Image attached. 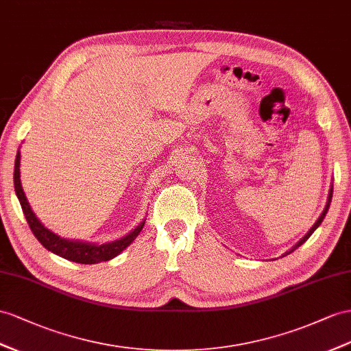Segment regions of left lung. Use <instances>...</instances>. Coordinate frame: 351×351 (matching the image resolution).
I'll list each match as a JSON object with an SVG mask.
<instances>
[{"instance_id":"left-lung-1","label":"left lung","mask_w":351,"mask_h":351,"mask_svg":"<svg viewBox=\"0 0 351 351\" xmlns=\"http://www.w3.org/2000/svg\"><path fill=\"white\" fill-rule=\"evenodd\" d=\"M330 200H332V188H330V193H329V197H328V204H326V208H325V210H323L322 212V215H320V218L316 221V223H314V226L310 228V231L307 232V234H305L300 241H298V243H296L291 250H289V254L291 252H293V250L296 249V247H300L302 243H304V241H307V239L313 234V232H314V230H316L319 226H320V223H322V221H323V218H325L326 217V213H328V209H329V204H330Z\"/></svg>"}]
</instances>
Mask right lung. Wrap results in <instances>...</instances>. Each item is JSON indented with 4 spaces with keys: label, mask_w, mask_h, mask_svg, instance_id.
<instances>
[{
    "label": "right lung",
    "mask_w": 351,
    "mask_h": 351,
    "mask_svg": "<svg viewBox=\"0 0 351 351\" xmlns=\"http://www.w3.org/2000/svg\"><path fill=\"white\" fill-rule=\"evenodd\" d=\"M19 165H21V152H17L16 163H14V178H13L16 195L21 202L23 215L26 221H28V226L34 232V236L37 237V240L44 247L53 254H56L62 258L69 259V261H74L78 264H97L102 261H110V259L115 258L120 252H123V250L128 247L134 239H136V236L139 234L143 227V223H145V221L141 222L139 226L130 232V234L123 237L121 240H117L114 243H106L101 246L83 243V241H69L65 239H60L59 236L53 234V232L49 231L47 228H44L43 223L34 215L28 200H26L23 188L21 185Z\"/></svg>",
    "instance_id": "right-lung-1"
}]
</instances>
